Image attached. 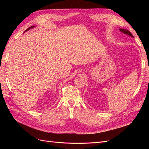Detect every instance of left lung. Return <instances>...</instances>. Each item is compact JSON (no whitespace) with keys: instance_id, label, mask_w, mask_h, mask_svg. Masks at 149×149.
Instances as JSON below:
<instances>
[{"instance_id":"8db88e82","label":"left lung","mask_w":149,"mask_h":149,"mask_svg":"<svg viewBox=\"0 0 149 149\" xmlns=\"http://www.w3.org/2000/svg\"><path fill=\"white\" fill-rule=\"evenodd\" d=\"M119 30L121 31V32H123V33H125V34H127L129 36H130V37H132L134 38V36L132 35V34L130 32V31L127 30H125V29H119Z\"/></svg>"}]
</instances>
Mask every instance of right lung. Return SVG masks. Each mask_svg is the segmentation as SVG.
Here are the masks:
<instances>
[{"instance_id": "1", "label": "right lung", "mask_w": 149, "mask_h": 149, "mask_svg": "<svg viewBox=\"0 0 149 149\" xmlns=\"http://www.w3.org/2000/svg\"><path fill=\"white\" fill-rule=\"evenodd\" d=\"M33 27H35V26H30V27H29V29H26L25 31H27V30H30V29H32V28H33Z\"/></svg>"}]
</instances>
